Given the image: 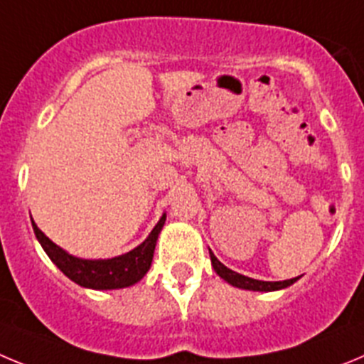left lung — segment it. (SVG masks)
Listing matches in <instances>:
<instances>
[{
    "instance_id": "8db88e82",
    "label": "left lung",
    "mask_w": 364,
    "mask_h": 364,
    "mask_svg": "<svg viewBox=\"0 0 364 364\" xmlns=\"http://www.w3.org/2000/svg\"><path fill=\"white\" fill-rule=\"evenodd\" d=\"M210 259H212V267H214V270L218 272L223 279L228 281L232 287L245 288V290H259V292H272V290H279V288L290 287V284L296 283V281H297V277H292V279H284V281L252 279V277L241 276V274H237V272H234V270H230V268L225 267V264H223L214 254H210Z\"/></svg>"
}]
</instances>
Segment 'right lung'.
Instances as JSON below:
<instances>
[{
  "label": "right lung",
  "instance_id": "obj_1",
  "mask_svg": "<svg viewBox=\"0 0 364 364\" xmlns=\"http://www.w3.org/2000/svg\"><path fill=\"white\" fill-rule=\"evenodd\" d=\"M165 219L166 215L163 214V218L154 227L149 237L139 247L134 248V250L127 252L123 255H117V257H112V259L97 261L80 259V257H74V255L67 254L63 248L52 243L50 239L36 227L34 221H32V228H34L36 237L41 243L43 250L47 252L52 263L60 268L68 279H72L74 283L85 288L114 290V288H125L137 283L149 272L150 264H152L156 241H158L159 232H161L163 225H165Z\"/></svg>",
  "mask_w": 364,
  "mask_h": 364
}]
</instances>
